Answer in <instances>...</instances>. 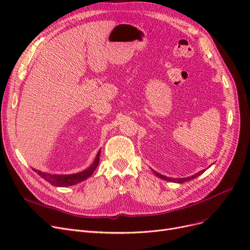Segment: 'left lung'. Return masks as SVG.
<instances>
[{
	"label": "left lung",
	"instance_id": "1",
	"mask_svg": "<svg viewBox=\"0 0 250 250\" xmlns=\"http://www.w3.org/2000/svg\"><path fill=\"white\" fill-rule=\"evenodd\" d=\"M151 169H152V168H151ZM207 169H208V168H207ZM205 170H206V169L202 170V171H200V172H198V173H195V174H193V175H191V176L185 177V178H171V177H167V176H165V175H162V174L158 173L157 171H155V170H153V169H152V171L154 172V174H155L157 177L162 178V179H164V180H166V181H171V182H176V183H183V182L191 180V179H193V178H195V177L200 176L203 172H205Z\"/></svg>",
	"mask_w": 250,
	"mask_h": 250
}]
</instances>
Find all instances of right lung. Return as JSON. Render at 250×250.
I'll list each match as a JSON object with an SVG mask.
<instances>
[{
    "mask_svg": "<svg viewBox=\"0 0 250 250\" xmlns=\"http://www.w3.org/2000/svg\"><path fill=\"white\" fill-rule=\"evenodd\" d=\"M99 157H100V150L98 151L93 163H92L88 168L83 170V171L78 172V173H74V174H50V173L42 172V171H39V170H36V169H33V170L42 178H43L44 180L49 182L51 186L59 187V188L71 187V186L76 185V183H79V182H81V181L87 179L88 177H90L92 174H93L94 170L98 166Z\"/></svg>",
    "mask_w": 250,
    "mask_h": 250,
    "instance_id": "right-lung-1",
    "label": "right lung"
}]
</instances>
